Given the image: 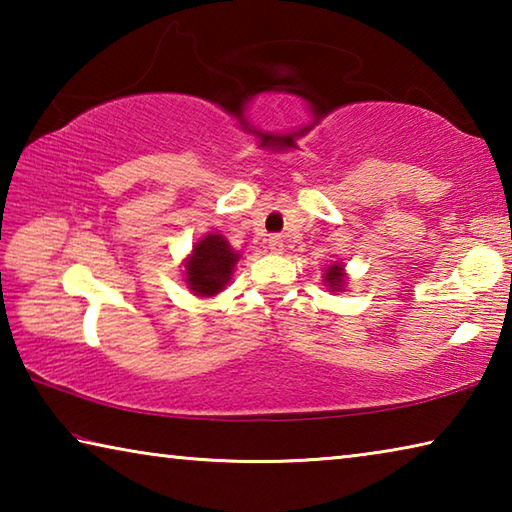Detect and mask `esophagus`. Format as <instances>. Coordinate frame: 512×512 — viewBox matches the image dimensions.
Returning <instances> with one entry per match:
<instances>
[{
  "label": "esophagus",
  "instance_id": "esophagus-1",
  "mask_svg": "<svg viewBox=\"0 0 512 512\" xmlns=\"http://www.w3.org/2000/svg\"><path fill=\"white\" fill-rule=\"evenodd\" d=\"M284 248H287V244H284V239L280 235H273L268 239V250H271L273 255H282Z\"/></svg>",
  "mask_w": 512,
  "mask_h": 512
}]
</instances>
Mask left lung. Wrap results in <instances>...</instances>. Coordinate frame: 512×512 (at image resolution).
<instances>
[{"label":"left lung","instance_id":"left-lung-1","mask_svg":"<svg viewBox=\"0 0 512 512\" xmlns=\"http://www.w3.org/2000/svg\"><path fill=\"white\" fill-rule=\"evenodd\" d=\"M323 284L332 293H343L345 284H348V273H345V264L339 262V259H336V262H332V264H327L325 271H323Z\"/></svg>","mask_w":512,"mask_h":512}]
</instances>
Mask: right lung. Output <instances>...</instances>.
I'll return each mask as SVG.
<instances>
[{"instance_id": "add662e5", "label": "right lung", "mask_w": 512, "mask_h": 512, "mask_svg": "<svg viewBox=\"0 0 512 512\" xmlns=\"http://www.w3.org/2000/svg\"><path fill=\"white\" fill-rule=\"evenodd\" d=\"M239 250L228 244L219 232H207L192 246V253L185 257L183 280L187 289L198 298H214L228 287L237 262Z\"/></svg>"}]
</instances>
